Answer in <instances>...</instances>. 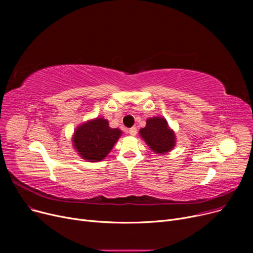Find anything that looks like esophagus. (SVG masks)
<instances>
[{"mask_svg":"<svg viewBox=\"0 0 253 253\" xmlns=\"http://www.w3.org/2000/svg\"><path fill=\"white\" fill-rule=\"evenodd\" d=\"M136 132H137L136 127H131V128L129 129V133H130V135H132V136L136 135Z\"/></svg>","mask_w":253,"mask_h":253,"instance_id":"1","label":"esophagus"}]
</instances>
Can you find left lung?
<instances>
[{"instance_id":"left-lung-1","label":"left lung","mask_w":253,"mask_h":253,"mask_svg":"<svg viewBox=\"0 0 253 253\" xmlns=\"http://www.w3.org/2000/svg\"><path fill=\"white\" fill-rule=\"evenodd\" d=\"M140 136L149 144V147L157 154H165L173 149L175 145V134L169 129L164 118H150L147 120V126L141 128Z\"/></svg>"}]
</instances>
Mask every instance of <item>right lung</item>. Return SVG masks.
Listing matches in <instances>:
<instances>
[{
  "mask_svg": "<svg viewBox=\"0 0 253 253\" xmlns=\"http://www.w3.org/2000/svg\"><path fill=\"white\" fill-rule=\"evenodd\" d=\"M121 130L111 128L102 118L92 120L79 126L73 137L75 149L89 162L101 161L121 135Z\"/></svg>",
  "mask_w": 253,
  "mask_h": 253,
  "instance_id": "right-lung-1",
  "label": "right lung"
}]
</instances>
